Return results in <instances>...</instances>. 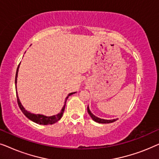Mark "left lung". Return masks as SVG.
I'll return each mask as SVG.
<instances>
[{"mask_svg": "<svg viewBox=\"0 0 159 159\" xmlns=\"http://www.w3.org/2000/svg\"><path fill=\"white\" fill-rule=\"evenodd\" d=\"M88 112L89 115H90L91 118L93 119V120H94L95 121H96L98 123H102V124H108V123H112L114 121H116L117 120V119H111V120H107V119H101L97 117L96 116H95L94 114H93L92 112L90 111V108L88 106Z\"/></svg>", "mask_w": 159, "mask_h": 159, "instance_id": "left-lung-1", "label": "left lung"}]
</instances>
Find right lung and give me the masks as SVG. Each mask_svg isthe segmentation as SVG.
Wrapping results in <instances>:
<instances>
[{"mask_svg": "<svg viewBox=\"0 0 159 159\" xmlns=\"http://www.w3.org/2000/svg\"><path fill=\"white\" fill-rule=\"evenodd\" d=\"M19 64L18 67H17L16 69V77H15V84H16V82H17V76H18V71H19ZM75 93H71L68 95V96L66 98V101H65L64 103V106H63L61 111L59 114H58L57 115H54V116H46L45 115H42V114H32L29 111H27V110H25V108L23 107V106L21 105L20 101H19V98L18 97V95H17V91H16V98H17V103H18V105L20 108V109L21 111L23 112V114L25 115L27 117L28 119L32 120L34 122H35L37 124H39V125H53V124L57 122L58 120H60V119L62 117V115L64 114V109H65V106H66V100L68 98L69 96H70L71 95L74 94Z\"/></svg>", "mask_w": 159, "mask_h": 159, "instance_id": "add662e5", "label": "right lung"}]
</instances>
